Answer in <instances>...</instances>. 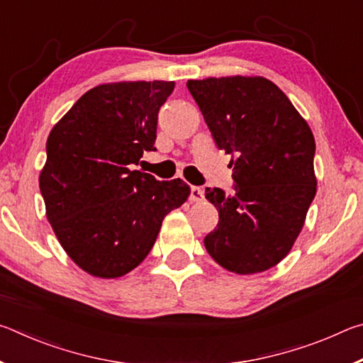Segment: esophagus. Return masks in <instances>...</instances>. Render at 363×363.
<instances>
[{
	"label": "esophagus",
	"mask_w": 363,
	"mask_h": 363,
	"mask_svg": "<svg viewBox=\"0 0 363 363\" xmlns=\"http://www.w3.org/2000/svg\"><path fill=\"white\" fill-rule=\"evenodd\" d=\"M203 196H205L203 189L196 187V186L190 187V200H192V201H200V200H203Z\"/></svg>",
	"instance_id": "1"
}]
</instances>
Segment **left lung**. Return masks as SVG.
Wrapping results in <instances>:
<instances>
[{
	"mask_svg": "<svg viewBox=\"0 0 363 363\" xmlns=\"http://www.w3.org/2000/svg\"><path fill=\"white\" fill-rule=\"evenodd\" d=\"M220 150L232 155L235 192L206 187L219 211L205 248L219 266L248 275L290 253L317 192L315 140L277 84L262 77L189 79Z\"/></svg>",
	"mask_w": 363,
	"mask_h": 363,
	"instance_id": "left-lung-1",
	"label": "left lung"
}]
</instances>
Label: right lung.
Here are the masks:
<instances>
[{"mask_svg": "<svg viewBox=\"0 0 363 363\" xmlns=\"http://www.w3.org/2000/svg\"><path fill=\"white\" fill-rule=\"evenodd\" d=\"M174 82L99 84L49 133L40 190L46 218L70 259L116 279L150 253L164 216L190 195L181 179L131 169L157 150L158 110Z\"/></svg>", "mask_w": 363, "mask_h": 363, "instance_id": "right-lung-1", "label": "right lung"}]
</instances>
